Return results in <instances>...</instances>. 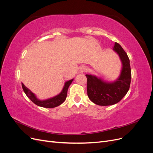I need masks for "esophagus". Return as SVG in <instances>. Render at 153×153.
<instances>
[{
  "mask_svg": "<svg viewBox=\"0 0 153 153\" xmlns=\"http://www.w3.org/2000/svg\"><path fill=\"white\" fill-rule=\"evenodd\" d=\"M86 70H87V68L85 66H82L79 69V73H83L85 72Z\"/></svg>",
  "mask_w": 153,
  "mask_h": 153,
  "instance_id": "esophagus-1",
  "label": "esophagus"
}]
</instances>
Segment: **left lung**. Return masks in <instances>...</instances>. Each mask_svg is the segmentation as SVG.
<instances>
[{
  "label": "left lung",
  "mask_w": 153,
  "mask_h": 153,
  "mask_svg": "<svg viewBox=\"0 0 153 153\" xmlns=\"http://www.w3.org/2000/svg\"><path fill=\"white\" fill-rule=\"evenodd\" d=\"M113 50L119 55L123 64L121 74L116 80L107 82L94 75H85L88 97L98 105L108 106L117 103L129 89L131 71L128 55L117 43H115Z\"/></svg>",
  "instance_id": "1"
}]
</instances>
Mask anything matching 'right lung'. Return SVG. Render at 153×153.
Segmentation results:
<instances>
[{
	"label": "right lung",
	"instance_id": "add662e5",
	"mask_svg": "<svg viewBox=\"0 0 153 153\" xmlns=\"http://www.w3.org/2000/svg\"><path fill=\"white\" fill-rule=\"evenodd\" d=\"M73 79L70 80L69 81H67L65 82V84L64 85L63 89L62 91L61 92V93L59 94L58 95L55 96L52 98L47 99L46 100H39L38 98H36V95L30 91L28 88L26 87L24 84L22 83V86L23 88V90H24V92L27 96L33 102L35 103L36 105L39 106H42V107L44 108H54L56 107L57 106H59L60 105H61L64 101L66 100V97H67V92H68V89L69 85H71L72 83Z\"/></svg>",
	"mask_w": 153,
	"mask_h": 153
}]
</instances>
